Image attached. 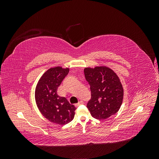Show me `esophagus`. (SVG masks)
<instances>
[{
  "label": "esophagus",
  "mask_w": 159,
  "mask_h": 159,
  "mask_svg": "<svg viewBox=\"0 0 159 159\" xmlns=\"http://www.w3.org/2000/svg\"><path fill=\"white\" fill-rule=\"evenodd\" d=\"M84 102H83V101H80V102H79L78 103L75 104V107H78L79 105H82V104H84Z\"/></svg>",
  "instance_id": "esophagus-1"
}]
</instances>
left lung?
Returning <instances> with one entry per match:
<instances>
[{"label": "left lung", "mask_w": 159, "mask_h": 159, "mask_svg": "<svg viewBox=\"0 0 159 159\" xmlns=\"http://www.w3.org/2000/svg\"><path fill=\"white\" fill-rule=\"evenodd\" d=\"M84 74L90 85L91 98L87 107L92 117L103 120L117 113L123 103L124 91L117 74L103 66L85 68Z\"/></svg>", "instance_id": "8db88e82"}]
</instances>
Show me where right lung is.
<instances>
[{"mask_svg":"<svg viewBox=\"0 0 159 159\" xmlns=\"http://www.w3.org/2000/svg\"><path fill=\"white\" fill-rule=\"evenodd\" d=\"M68 72V68L60 66L48 69L38 80L35 89L36 103L42 115L50 122L61 125L73 120L76 109L66 98L57 94Z\"/></svg>","mask_w":159,"mask_h":159,"instance_id":"obj_1","label":"right lung"}]
</instances>
